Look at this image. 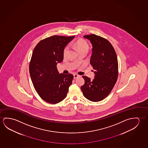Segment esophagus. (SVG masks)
Returning <instances> with one entry per match:
<instances>
[{"mask_svg": "<svg viewBox=\"0 0 148 148\" xmlns=\"http://www.w3.org/2000/svg\"><path fill=\"white\" fill-rule=\"evenodd\" d=\"M79 77H80V75H78L77 74H74V75H73V77H74L75 79H76V78Z\"/></svg>", "mask_w": 148, "mask_h": 148, "instance_id": "34e87169", "label": "esophagus"}]
</instances>
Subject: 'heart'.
<instances>
[{
    "label": "heart",
    "mask_w": 148,
    "mask_h": 148,
    "mask_svg": "<svg viewBox=\"0 0 148 148\" xmlns=\"http://www.w3.org/2000/svg\"><path fill=\"white\" fill-rule=\"evenodd\" d=\"M75 47H77V49L79 50V51H81L83 50H88L89 48L88 44L87 42L84 40H78L75 44ZM69 46H66L63 51L64 56H66L68 54V51H69Z\"/></svg>",
    "instance_id": "obj_1"
}]
</instances>
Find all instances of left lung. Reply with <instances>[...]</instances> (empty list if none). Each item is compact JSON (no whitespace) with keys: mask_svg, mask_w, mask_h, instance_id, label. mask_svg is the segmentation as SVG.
Returning a JSON list of instances; mask_svg holds the SVG:
<instances>
[{"mask_svg":"<svg viewBox=\"0 0 148 148\" xmlns=\"http://www.w3.org/2000/svg\"><path fill=\"white\" fill-rule=\"evenodd\" d=\"M92 46L90 63L92 66L95 78L90 80L83 76L84 84L81 87L84 96L93 102H98L110 94L117 80V57L113 46L108 40L95 34L85 35Z\"/></svg>","mask_w":148,"mask_h":148,"instance_id":"obj_1","label":"left lung"}]
</instances>
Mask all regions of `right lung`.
Returning <instances> with one entry per match:
<instances>
[{
	"mask_svg": "<svg viewBox=\"0 0 148 148\" xmlns=\"http://www.w3.org/2000/svg\"><path fill=\"white\" fill-rule=\"evenodd\" d=\"M75 38L53 35L40 40L33 50L29 73L33 86L40 97L51 104L65 98L73 75L60 74L56 65L63 60L65 47Z\"/></svg>",
	"mask_w": 148,
	"mask_h": 148,
	"instance_id": "obj_1",
	"label": "right lung"
}]
</instances>
